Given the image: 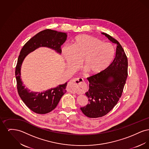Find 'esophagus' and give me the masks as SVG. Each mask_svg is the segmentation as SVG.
<instances>
[{
    "mask_svg": "<svg viewBox=\"0 0 149 149\" xmlns=\"http://www.w3.org/2000/svg\"><path fill=\"white\" fill-rule=\"evenodd\" d=\"M83 81V79L75 78L70 81L68 85V90L71 93H76L78 92L79 88L81 87V83Z\"/></svg>",
    "mask_w": 149,
    "mask_h": 149,
    "instance_id": "34e87169",
    "label": "esophagus"
}]
</instances>
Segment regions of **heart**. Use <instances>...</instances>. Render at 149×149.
<instances>
[{
  "label": "heart",
  "mask_w": 149,
  "mask_h": 149,
  "mask_svg": "<svg viewBox=\"0 0 149 149\" xmlns=\"http://www.w3.org/2000/svg\"><path fill=\"white\" fill-rule=\"evenodd\" d=\"M62 55L69 68H78L79 63L89 74L104 71L113 60L115 49L111 43L104 42L92 36L81 35L72 41L70 47H65Z\"/></svg>",
  "instance_id": "1"
}]
</instances>
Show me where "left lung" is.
Instances as JSON below:
<instances>
[{"label":"left lung","mask_w":149,"mask_h":149,"mask_svg":"<svg viewBox=\"0 0 149 149\" xmlns=\"http://www.w3.org/2000/svg\"><path fill=\"white\" fill-rule=\"evenodd\" d=\"M102 34L117 46L111 64L104 71L87 78L89 88L85 95L89 103L80 109L89 118L103 117L113 108L122 95L127 78V57L122 46L112 36Z\"/></svg>","instance_id":"obj_1"}]
</instances>
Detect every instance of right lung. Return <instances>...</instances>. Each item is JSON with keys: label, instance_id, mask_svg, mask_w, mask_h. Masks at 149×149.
<instances>
[{"label": "right lung", "instance_id": "add662e5", "mask_svg": "<svg viewBox=\"0 0 149 149\" xmlns=\"http://www.w3.org/2000/svg\"><path fill=\"white\" fill-rule=\"evenodd\" d=\"M66 33L50 29H45L32 37L21 50L15 70L17 91L24 104L36 113H47L54 109L63 95L66 92L65 89L67 83L44 92H30L29 90L24 88L21 79L22 62L29 53L40 47H47L61 54V46L66 41Z\"/></svg>", "mask_w": 149, "mask_h": 149}]
</instances>
